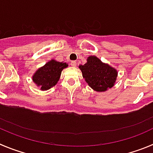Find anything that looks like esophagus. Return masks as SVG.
I'll return each mask as SVG.
<instances>
[{
    "label": "esophagus",
    "mask_w": 153,
    "mask_h": 153,
    "mask_svg": "<svg viewBox=\"0 0 153 153\" xmlns=\"http://www.w3.org/2000/svg\"><path fill=\"white\" fill-rule=\"evenodd\" d=\"M70 65L73 66V67H76V62H70Z\"/></svg>",
    "instance_id": "obj_1"
}]
</instances>
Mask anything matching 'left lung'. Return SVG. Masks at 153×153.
<instances>
[{"instance_id": "8db88e82", "label": "left lung", "mask_w": 153, "mask_h": 153, "mask_svg": "<svg viewBox=\"0 0 153 153\" xmlns=\"http://www.w3.org/2000/svg\"><path fill=\"white\" fill-rule=\"evenodd\" d=\"M79 68L86 83L95 91H106L116 84L118 71L95 55L88 57L87 62Z\"/></svg>"}]
</instances>
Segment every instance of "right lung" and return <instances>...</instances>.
<instances>
[{
	"mask_svg": "<svg viewBox=\"0 0 153 153\" xmlns=\"http://www.w3.org/2000/svg\"><path fill=\"white\" fill-rule=\"evenodd\" d=\"M68 65L66 62L51 59L36 69L32 76L33 81L41 91L49 90L56 85L60 79L62 71Z\"/></svg>",
	"mask_w": 153,
	"mask_h": 153,
	"instance_id": "1",
	"label": "right lung"
}]
</instances>
